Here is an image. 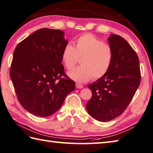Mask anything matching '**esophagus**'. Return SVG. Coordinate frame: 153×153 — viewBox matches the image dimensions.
I'll return each instance as SVG.
<instances>
[{
	"instance_id": "esophagus-1",
	"label": "esophagus",
	"mask_w": 153,
	"mask_h": 153,
	"mask_svg": "<svg viewBox=\"0 0 153 153\" xmlns=\"http://www.w3.org/2000/svg\"><path fill=\"white\" fill-rule=\"evenodd\" d=\"M76 87L78 89H82V88H83V85L79 83H76Z\"/></svg>"
}]
</instances>
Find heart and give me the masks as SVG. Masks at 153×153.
<instances>
[{
  "label": "heart",
  "instance_id": "1",
  "mask_svg": "<svg viewBox=\"0 0 153 153\" xmlns=\"http://www.w3.org/2000/svg\"><path fill=\"white\" fill-rule=\"evenodd\" d=\"M62 61L67 70L74 68L81 58V66L72 70L68 75L78 82H86L93 77L98 79L106 74L113 60L110 45L104 44L91 34L80 36L74 42V47L67 44L62 52Z\"/></svg>",
  "mask_w": 153,
  "mask_h": 153
}]
</instances>
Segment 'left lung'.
<instances>
[{"label":"left lung","instance_id":"left-lung-1","mask_svg":"<svg viewBox=\"0 0 153 153\" xmlns=\"http://www.w3.org/2000/svg\"><path fill=\"white\" fill-rule=\"evenodd\" d=\"M113 51V60L106 74L88 87L92 97L86 108L91 116L108 122L120 116L129 105L140 83V70L137 54L118 35L108 38Z\"/></svg>","mask_w":153,"mask_h":153}]
</instances>
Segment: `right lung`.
Wrapping results in <instances>:
<instances>
[{"label": "right lung", "instance_id": "obj_1", "mask_svg": "<svg viewBox=\"0 0 153 153\" xmlns=\"http://www.w3.org/2000/svg\"><path fill=\"white\" fill-rule=\"evenodd\" d=\"M60 29H40L16 47L10 77L23 108L29 113L47 117L62 105L75 89L62 64V52L68 44Z\"/></svg>", "mask_w": 153, "mask_h": 153}]
</instances>
